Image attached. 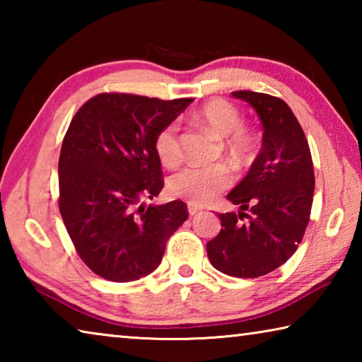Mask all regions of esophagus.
Wrapping results in <instances>:
<instances>
[{
    "instance_id": "34e87169",
    "label": "esophagus",
    "mask_w": 362,
    "mask_h": 362,
    "mask_svg": "<svg viewBox=\"0 0 362 362\" xmlns=\"http://www.w3.org/2000/svg\"><path fill=\"white\" fill-rule=\"evenodd\" d=\"M199 211H201V207H198L193 203H188V214H189V216H196V214H198Z\"/></svg>"
}]
</instances>
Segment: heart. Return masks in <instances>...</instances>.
<instances>
[{
	"label": "heart",
	"instance_id": "heart-1",
	"mask_svg": "<svg viewBox=\"0 0 362 362\" xmlns=\"http://www.w3.org/2000/svg\"><path fill=\"white\" fill-rule=\"evenodd\" d=\"M196 118L220 139L231 137L230 148L236 153H244L252 145V139L244 132L243 118L231 103L225 100H211L196 113ZM155 151L164 166L173 168L180 159L179 127L170 122L156 134ZM231 183L230 170L222 164L212 166H187L170 177L168 182L169 192L193 204H206L216 198Z\"/></svg>",
	"mask_w": 362,
	"mask_h": 362
}]
</instances>
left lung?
Here are the masks:
<instances>
[{"label": "left lung", "mask_w": 362, "mask_h": 362, "mask_svg": "<svg viewBox=\"0 0 362 362\" xmlns=\"http://www.w3.org/2000/svg\"><path fill=\"white\" fill-rule=\"evenodd\" d=\"M231 95L255 110L263 129L262 150L226 196L240 211L220 214L222 230L206 250L218 272L259 278L289 260L302 241L315 193L313 161L303 129L284 100L252 90ZM247 209L253 214L250 222L238 223Z\"/></svg>", "instance_id": "left-lung-1"}]
</instances>
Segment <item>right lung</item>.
<instances>
[{"instance_id":"obj_1","label":"right lung","mask_w":362,"mask_h":362,"mask_svg":"<svg viewBox=\"0 0 362 362\" xmlns=\"http://www.w3.org/2000/svg\"><path fill=\"white\" fill-rule=\"evenodd\" d=\"M192 102L99 94L71 119L59 158V209L79 257L99 276L129 283L155 272L188 218L180 199L140 201L163 189L156 134Z\"/></svg>"}]
</instances>
